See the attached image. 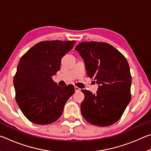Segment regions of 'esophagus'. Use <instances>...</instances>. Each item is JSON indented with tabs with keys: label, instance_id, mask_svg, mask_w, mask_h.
Instances as JSON below:
<instances>
[{
	"label": "esophagus",
	"instance_id": "obj_1",
	"mask_svg": "<svg viewBox=\"0 0 151 151\" xmlns=\"http://www.w3.org/2000/svg\"><path fill=\"white\" fill-rule=\"evenodd\" d=\"M75 91H81V88L77 87V86H75Z\"/></svg>",
	"mask_w": 151,
	"mask_h": 151
}]
</instances>
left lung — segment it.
I'll list each match as a JSON object with an SVG mask.
<instances>
[{
  "instance_id": "8db88e82",
  "label": "left lung",
  "mask_w": 151,
  "mask_h": 151,
  "mask_svg": "<svg viewBox=\"0 0 151 151\" xmlns=\"http://www.w3.org/2000/svg\"><path fill=\"white\" fill-rule=\"evenodd\" d=\"M75 49L85 61L87 76L99 85L96 94L81 90L85 94L82 115L96 126L115 123L131 100V75L126 58L106 42H82Z\"/></svg>"
}]
</instances>
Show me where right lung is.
<instances>
[{
  "mask_svg": "<svg viewBox=\"0 0 151 151\" xmlns=\"http://www.w3.org/2000/svg\"><path fill=\"white\" fill-rule=\"evenodd\" d=\"M75 42H40L20 58L13 79L15 99L24 115L33 123L48 124L57 121L75 93L73 85L60 87L52 76L60 70L61 59Z\"/></svg>",
  "mask_w": 151,
  "mask_h": 151,
  "instance_id": "obj_1",
  "label": "right lung"
}]
</instances>
